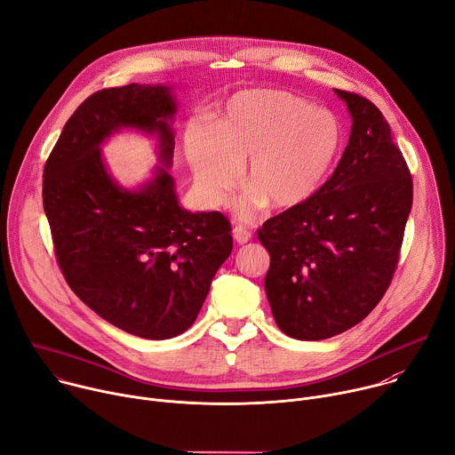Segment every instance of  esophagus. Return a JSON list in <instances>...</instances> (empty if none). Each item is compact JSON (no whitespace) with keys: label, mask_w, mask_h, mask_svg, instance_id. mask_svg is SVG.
<instances>
[{"label":"esophagus","mask_w":455,"mask_h":455,"mask_svg":"<svg viewBox=\"0 0 455 455\" xmlns=\"http://www.w3.org/2000/svg\"><path fill=\"white\" fill-rule=\"evenodd\" d=\"M234 239L239 243V244H244L251 239V232L248 228H244L243 225H235L234 227Z\"/></svg>","instance_id":"34e87169"}]
</instances>
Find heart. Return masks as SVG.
<instances>
[{
    "label": "heart",
    "mask_w": 455,
    "mask_h": 455,
    "mask_svg": "<svg viewBox=\"0 0 455 455\" xmlns=\"http://www.w3.org/2000/svg\"><path fill=\"white\" fill-rule=\"evenodd\" d=\"M342 140L331 111L286 92L253 90L234 95L214 127L192 125L185 149L194 181L211 205L227 200L249 160L250 190L239 212L251 218L267 204L290 211L309 202L330 178Z\"/></svg>",
    "instance_id": "heart-1"
}]
</instances>
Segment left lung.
Masks as SVG:
<instances>
[{
	"instance_id": "obj_1",
	"label": "left lung",
	"mask_w": 455,
	"mask_h": 455,
	"mask_svg": "<svg viewBox=\"0 0 455 455\" xmlns=\"http://www.w3.org/2000/svg\"><path fill=\"white\" fill-rule=\"evenodd\" d=\"M353 116L349 144L315 196L270 218L267 297L283 333L323 340L362 322L400 261L412 176L391 125L365 97L335 90Z\"/></svg>"
}]
</instances>
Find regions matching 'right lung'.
Instances as JSON below:
<instances>
[{
	"instance_id": "obj_1",
	"label": "right lung",
	"mask_w": 455,
	"mask_h": 455,
	"mask_svg": "<svg viewBox=\"0 0 455 455\" xmlns=\"http://www.w3.org/2000/svg\"><path fill=\"white\" fill-rule=\"evenodd\" d=\"M174 109L160 84L99 90L64 124L43 171V207L68 286L113 326L149 340L192 326L232 251L230 221L183 211L165 169L135 192L106 172L99 146L116 127L156 132L169 165Z\"/></svg>"
}]
</instances>
